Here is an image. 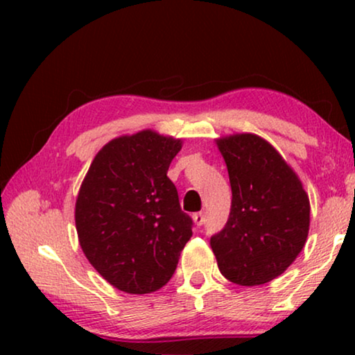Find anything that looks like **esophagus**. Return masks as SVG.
<instances>
[{
	"label": "esophagus",
	"mask_w": 355,
	"mask_h": 355,
	"mask_svg": "<svg viewBox=\"0 0 355 355\" xmlns=\"http://www.w3.org/2000/svg\"><path fill=\"white\" fill-rule=\"evenodd\" d=\"M193 223H196L197 226H202L203 223H205V213L203 211H198V213H193Z\"/></svg>",
	"instance_id": "obj_1"
}]
</instances>
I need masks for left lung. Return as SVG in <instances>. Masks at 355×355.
<instances>
[{"label": "left lung", "instance_id": "left-lung-1", "mask_svg": "<svg viewBox=\"0 0 355 355\" xmlns=\"http://www.w3.org/2000/svg\"><path fill=\"white\" fill-rule=\"evenodd\" d=\"M231 182V211L210 237L221 275L259 286L284 273L309 234V197L288 163L254 134L218 140Z\"/></svg>", "mask_w": 355, "mask_h": 355}]
</instances>
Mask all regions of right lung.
Instances as JSON below:
<instances>
[{
    "instance_id": "obj_1",
    "label": "right lung",
    "mask_w": 355,
    "mask_h": 355,
    "mask_svg": "<svg viewBox=\"0 0 355 355\" xmlns=\"http://www.w3.org/2000/svg\"><path fill=\"white\" fill-rule=\"evenodd\" d=\"M181 140L142 130L96 153L76 202L80 247L94 268L124 293H153L171 279L192 236L168 168Z\"/></svg>"
}]
</instances>
